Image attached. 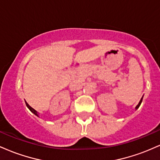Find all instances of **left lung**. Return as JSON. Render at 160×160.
<instances>
[{
    "label": "left lung",
    "instance_id": "obj_1",
    "mask_svg": "<svg viewBox=\"0 0 160 160\" xmlns=\"http://www.w3.org/2000/svg\"><path fill=\"white\" fill-rule=\"evenodd\" d=\"M142 100H143V97H142V98H141V100H140V102H139V103H138V105L136 106V107H135V110H137V109H138V108H139V106H140V105H141V102H142Z\"/></svg>",
    "mask_w": 160,
    "mask_h": 160
}]
</instances>
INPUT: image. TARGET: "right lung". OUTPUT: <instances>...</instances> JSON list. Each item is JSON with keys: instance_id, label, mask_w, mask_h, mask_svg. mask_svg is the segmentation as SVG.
Here are the masks:
<instances>
[{"instance_id": "right-lung-1", "label": "right lung", "mask_w": 160, "mask_h": 160, "mask_svg": "<svg viewBox=\"0 0 160 160\" xmlns=\"http://www.w3.org/2000/svg\"><path fill=\"white\" fill-rule=\"evenodd\" d=\"M25 104H26V106H27V108H28V109H29V110H30V111H32V113H34V115H36V116H37V117H39V115H38V112H37V111H35V110H34V108H32V107H31V106H30V105H29V104H28L26 102H25Z\"/></svg>"}]
</instances>
